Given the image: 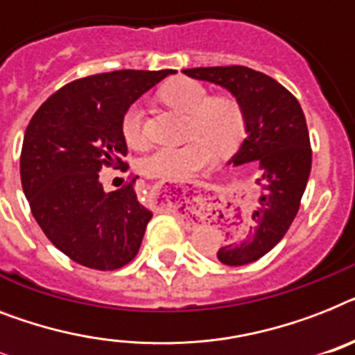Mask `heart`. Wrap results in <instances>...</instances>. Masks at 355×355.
<instances>
[{
	"mask_svg": "<svg viewBox=\"0 0 355 355\" xmlns=\"http://www.w3.org/2000/svg\"><path fill=\"white\" fill-rule=\"evenodd\" d=\"M166 105L187 114V137L193 138L177 148H158L140 160V171L148 177L184 178L209 166L215 155L227 153L243 142L246 135V114L233 96H209L202 83L191 78H175L160 89ZM123 140L131 148H144V111L131 103L122 116Z\"/></svg>",
	"mask_w": 355,
	"mask_h": 355,
	"instance_id": "heart-1",
	"label": "heart"
}]
</instances>
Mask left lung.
<instances>
[{
    "mask_svg": "<svg viewBox=\"0 0 355 355\" xmlns=\"http://www.w3.org/2000/svg\"><path fill=\"white\" fill-rule=\"evenodd\" d=\"M182 73L227 89L246 114V138L227 164H253L259 204L250 217L227 226L230 241L218 248L217 257L227 266L250 264L284 237L301 206L312 169L304 112L288 89L250 67H197Z\"/></svg>",
    "mask_w": 355,
    "mask_h": 355,
    "instance_id": "left-lung-1",
    "label": "left lung"
}]
</instances>
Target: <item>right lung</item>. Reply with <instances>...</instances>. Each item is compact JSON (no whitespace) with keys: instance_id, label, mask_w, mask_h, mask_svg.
I'll return each instance as SVG.
<instances>
[{"instance_id":"obj_1","label":"right lung","mask_w":355,"mask_h":355,"mask_svg":"<svg viewBox=\"0 0 355 355\" xmlns=\"http://www.w3.org/2000/svg\"><path fill=\"white\" fill-rule=\"evenodd\" d=\"M177 71H112L67 83L47 98L23 138V193L36 223L69 259L118 270L135 259L153 213L135 180L105 193L103 168H129L122 116L146 91Z\"/></svg>"}]
</instances>
